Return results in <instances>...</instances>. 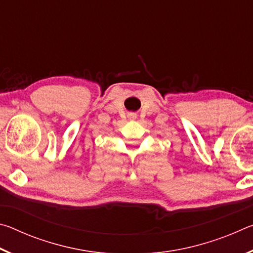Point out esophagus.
Wrapping results in <instances>:
<instances>
[{
  "instance_id": "esophagus-1",
  "label": "esophagus",
  "mask_w": 253,
  "mask_h": 253,
  "mask_svg": "<svg viewBox=\"0 0 253 253\" xmlns=\"http://www.w3.org/2000/svg\"><path fill=\"white\" fill-rule=\"evenodd\" d=\"M136 117V115H134V114H129V118L130 119H134Z\"/></svg>"
}]
</instances>
